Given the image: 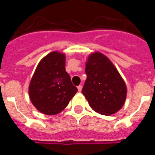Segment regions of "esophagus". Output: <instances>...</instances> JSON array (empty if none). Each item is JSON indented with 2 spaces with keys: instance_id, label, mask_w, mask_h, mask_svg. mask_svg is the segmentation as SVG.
I'll list each match as a JSON object with an SVG mask.
<instances>
[{
  "instance_id": "34e87169",
  "label": "esophagus",
  "mask_w": 155,
  "mask_h": 155,
  "mask_svg": "<svg viewBox=\"0 0 155 155\" xmlns=\"http://www.w3.org/2000/svg\"><path fill=\"white\" fill-rule=\"evenodd\" d=\"M78 90L79 92H81V90H82V86L81 85L78 86Z\"/></svg>"
}]
</instances>
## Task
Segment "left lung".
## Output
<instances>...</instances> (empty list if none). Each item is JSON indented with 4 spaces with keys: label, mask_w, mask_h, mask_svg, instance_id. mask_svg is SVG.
<instances>
[{
    "label": "left lung",
    "mask_w": 155,
    "mask_h": 155,
    "mask_svg": "<svg viewBox=\"0 0 155 155\" xmlns=\"http://www.w3.org/2000/svg\"><path fill=\"white\" fill-rule=\"evenodd\" d=\"M85 73L82 93L91 109L105 116L117 113L125 103L127 90L114 64L102 53H92L87 57Z\"/></svg>",
    "instance_id": "obj_1"
}]
</instances>
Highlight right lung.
Segmentation results:
<instances>
[{
  "instance_id": "1",
  "label": "right lung",
  "mask_w": 155,
  "mask_h": 155,
  "mask_svg": "<svg viewBox=\"0 0 155 155\" xmlns=\"http://www.w3.org/2000/svg\"><path fill=\"white\" fill-rule=\"evenodd\" d=\"M64 53L53 51L39 63L28 87L31 103L40 113L58 114L64 110L78 88L65 70Z\"/></svg>"
}]
</instances>
